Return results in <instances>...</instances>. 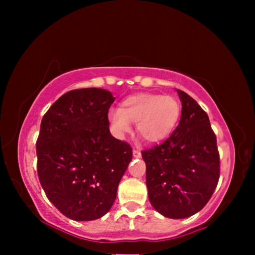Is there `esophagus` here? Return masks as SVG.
<instances>
[{
  "mask_svg": "<svg viewBox=\"0 0 255 255\" xmlns=\"http://www.w3.org/2000/svg\"><path fill=\"white\" fill-rule=\"evenodd\" d=\"M132 155H133V157H136V158H140L141 157V153L139 152V150H137V149H133L132 150Z\"/></svg>",
  "mask_w": 255,
  "mask_h": 255,
  "instance_id": "esophagus-1",
  "label": "esophagus"
}]
</instances>
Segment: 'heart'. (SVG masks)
Instances as JSON below:
<instances>
[{"mask_svg":"<svg viewBox=\"0 0 255 255\" xmlns=\"http://www.w3.org/2000/svg\"><path fill=\"white\" fill-rule=\"evenodd\" d=\"M181 115V103L173 96L138 93L122 102L120 109L109 111V122L118 136L130 131L135 123L136 131L146 143H158L173 131Z\"/></svg>","mask_w":255,"mask_h":255,"instance_id":"1","label":"heart"}]
</instances>
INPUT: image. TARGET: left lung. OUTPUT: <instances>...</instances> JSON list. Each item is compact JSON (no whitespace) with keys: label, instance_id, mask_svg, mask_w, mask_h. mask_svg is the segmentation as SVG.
<instances>
[{"label":"left lung","instance_id":"left-lung-1","mask_svg":"<svg viewBox=\"0 0 255 255\" xmlns=\"http://www.w3.org/2000/svg\"><path fill=\"white\" fill-rule=\"evenodd\" d=\"M178 127L161 145L141 152L146 164V185L150 204L167 218L197 214L213 196L221 162L216 135L208 115L181 90Z\"/></svg>","mask_w":255,"mask_h":255}]
</instances>
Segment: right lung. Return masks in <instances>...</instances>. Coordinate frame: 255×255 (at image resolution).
<instances>
[{
    "mask_svg": "<svg viewBox=\"0 0 255 255\" xmlns=\"http://www.w3.org/2000/svg\"><path fill=\"white\" fill-rule=\"evenodd\" d=\"M114 101L103 89L72 90L42 117L38 176L49 201L73 221H94L110 210L132 158L130 145L109 130Z\"/></svg>",
    "mask_w": 255,
    "mask_h": 255,
    "instance_id": "right-lung-1",
    "label": "right lung"
}]
</instances>
